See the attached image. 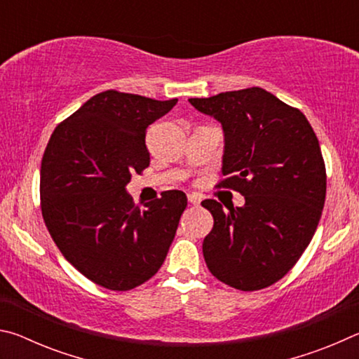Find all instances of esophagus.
Segmentation results:
<instances>
[{
	"label": "esophagus",
	"instance_id": "esophagus-1",
	"mask_svg": "<svg viewBox=\"0 0 359 359\" xmlns=\"http://www.w3.org/2000/svg\"><path fill=\"white\" fill-rule=\"evenodd\" d=\"M188 203L193 204V205H199V203H201V196L196 193H190L188 194Z\"/></svg>",
	"mask_w": 359,
	"mask_h": 359
}]
</instances>
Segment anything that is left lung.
<instances>
[{"label": "left lung", "mask_w": 359, "mask_h": 359, "mask_svg": "<svg viewBox=\"0 0 359 359\" xmlns=\"http://www.w3.org/2000/svg\"><path fill=\"white\" fill-rule=\"evenodd\" d=\"M188 101L222 123L226 179L218 187L245 198L242 208L201 203L214 217L203 242L205 264L236 290L269 287L296 264L318 226L326 196L318 139L299 109L259 87Z\"/></svg>", "instance_id": "1"}]
</instances>
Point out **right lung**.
Wrapping results in <instances>:
<instances>
[{
	"instance_id": "1",
	"label": "right lung",
	"mask_w": 359,
	"mask_h": 359,
	"mask_svg": "<svg viewBox=\"0 0 359 359\" xmlns=\"http://www.w3.org/2000/svg\"><path fill=\"white\" fill-rule=\"evenodd\" d=\"M177 100L156 101L107 90L52 133L41 163V210L60 252L107 290L126 291L154 277L187 208L169 190L139 209L126 191L131 174L149 166V125Z\"/></svg>"
}]
</instances>
